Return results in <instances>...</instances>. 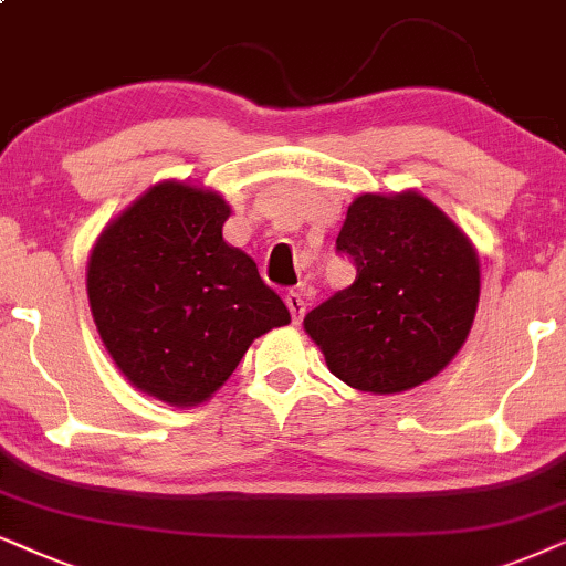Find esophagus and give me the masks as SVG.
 <instances>
[{"label": "esophagus", "instance_id": "34e87169", "mask_svg": "<svg viewBox=\"0 0 566 566\" xmlns=\"http://www.w3.org/2000/svg\"><path fill=\"white\" fill-rule=\"evenodd\" d=\"M284 303H287V307H290V313H292V321L295 323H300L303 321V315H305V297H303V292H287V295H284Z\"/></svg>", "mask_w": 566, "mask_h": 566}]
</instances>
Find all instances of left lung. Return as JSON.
<instances>
[{"label":"left lung","instance_id":"8db88e82","mask_svg":"<svg viewBox=\"0 0 566 566\" xmlns=\"http://www.w3.org/2000/svg\"><path fill=\"white\" fill-rule=\"evenodd\" d=\"M336 248L357 276L305 315L328 370L365 394H403L461 352L481 271L469 235L419 191L359 193Z\"/></svg>","mask_w":566,"mask_h":566}]
</instances>
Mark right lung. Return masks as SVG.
I'll use <instances>...</instances> for the list:
<instances>
[{"label":"right lung","instance_id":"1","mask_svg":"<svg viewBox=\"0 0 566 566\" xmlns=\"http://www.w3.org/2000/svg\"><path fill=\"white\" fill-rule=\"evenodd\" d=\"M220 191L160 180L105 224L87 259V300L124 378L188 409L212 398L253 338L290 311L251 255L224 243Z\"/></svg>","mask_w":566,"mask_h":566}]
</instances>
